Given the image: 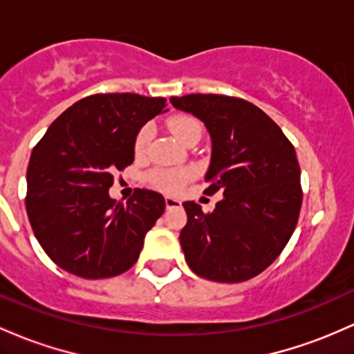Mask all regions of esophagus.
<instances>
[{"label": "esophagus", "instance_id": "34e87169", "mask_svg": "<svg viewBox=\"0 0 354 354\" xmlns=\"http://www.w3.org/2000/svg\"><path fill=\"white\" fill-rule=\"evenodd\" d=\"M165 203H166V208H168V209L181 207V200H178V198H174V196H166Z\"/></svg>", "mask_w": 354, "mask_h": 354}]
</instances>
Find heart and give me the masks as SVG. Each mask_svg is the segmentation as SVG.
Listing matches in <instances>:
<instances>
[{"label":"heart","mask_w":354,"mask_h":354,"mask_svg":"<svg viewBox=\"0 0 354 354\" xmlns=\"http://www.w3.org/2000/svg\"><path fill=\"white\" fill-rule=\"evenodd\" d=\"M169 129L171 133L176 136L181 142H188L192 138H200L201 129L200 124L196 122L193 118L188 115H178L169 120ZM151 138H153V127L145 126L139 129V133L136 134L134 139V153L136 156H145L147 146H149ZM193 178V169L189 168H176V169H159L156 173H153V181L154 185H158L159 188L168 189V192H178V189L183 188L186 181H189Z\"/></svg>","instance_id":"1"}]
</instances>
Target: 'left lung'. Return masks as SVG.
I'll list each match as a JSON object with an SVG mask.
<instances>
[{
    "mask_svg": "<svg viewBox=\"0 0 354 354\" xmlns=\"http://www.w3.org/2000/svg\"><path fill=\"white\" fill-rule=\"evenodd\" d=\"M169 102L207 127V193H221L212 213L195 201L183 203L186 262L208 281H248L281 255L297 225L302 189L296 149L266 112L243 99L189 94Z\"/></svg>",
    "mask_w": 354,
    "mask_h": 354,
    "instance_id": "8db88e82",
    "label": "left lung"
}]
</instances>
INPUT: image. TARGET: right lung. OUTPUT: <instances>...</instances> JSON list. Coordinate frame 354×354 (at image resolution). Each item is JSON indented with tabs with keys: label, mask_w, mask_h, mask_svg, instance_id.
Returning a JSON list of instances; mask_svg holds the SVG:
<instances>
[{
	"label": "right lung",
	"mask_w": 354,
	"mask_h": 354,
	"mask_svg": "<svg viewBox=\"0 0 354 354\" xmlns=\"http://www.w3.org/2000/svg\"><path fill=\"white\" fill-rule=\"evenodd\" d=\"M162 97L95 94L70 106L33 147L26 213L38 243L60 269L84 279L122 274L139 259L165 198L136 189L127 203L109 195L115 169L134 161L142 126L168 109Z\"/></svg>",
	"instance_id": "right-lung-1"
}]
</instances>
